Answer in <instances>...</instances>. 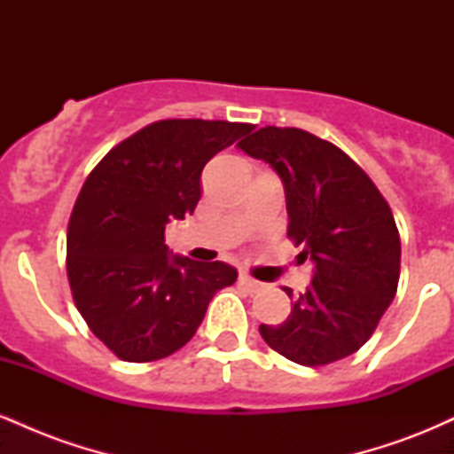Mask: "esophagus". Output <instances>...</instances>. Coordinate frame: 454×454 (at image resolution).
<instances>
[{"instance_id": "1", "label": "esophagus", "mask_w": 454, "mask_h": 454, "mask_svg": "<svg viewBox=\"0 0 454 454\" xmlns=\"http://www.w3.org/2000/svg\"><path fill=\"white\" fill-rule=\"evenodd\" d=\"M239 284L245 286V288H247L249 293H260V290H264V284H262V281H258V279L249 278L247 273H241V275H239Z\"/></svg>"}]
</instances>
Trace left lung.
<instances>
[{
    "instance_id": "obj_1",
    "label": "left lung",
    "mask_w": 454,
    "mask_h": 454,
    "mask_svg": "<svg viewBox=\"0 0 454 454\" xmlns=\"http://www.w3.org/2000/svg\"><path fill=\"white\" fill-rule=\"evenodd\" d=\"M279 175L288 237L314 278L262 340L288 361L317 367L350 356L376 331L399 284L401 241L388 202L340 147L299 128H260L239 143ZM293 299V290L286 288Z\"/></svg>"
}]
</instances>
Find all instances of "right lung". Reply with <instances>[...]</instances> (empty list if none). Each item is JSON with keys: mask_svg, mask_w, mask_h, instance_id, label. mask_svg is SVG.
Returning <instances> with one entry per match:
<instances>
[{"mask_svg": "<svg viewBox=\"0 0 454 454\" xmlns=\"http://www.w3.org/2000/svg\"><path fill=\"white\" fill-rule=\"evenodd\" d=\"M252 129L166 119L119 143L87 176L67 223V279L93 335L123 361L184 348L217 290L237 281L231 264L170 252L164 231L194 213L207 161Z\"/></svg>", "mask_w": 454, "mask_h": 454, "instance_id": "1", "label": "right lung"}]
</instances>
